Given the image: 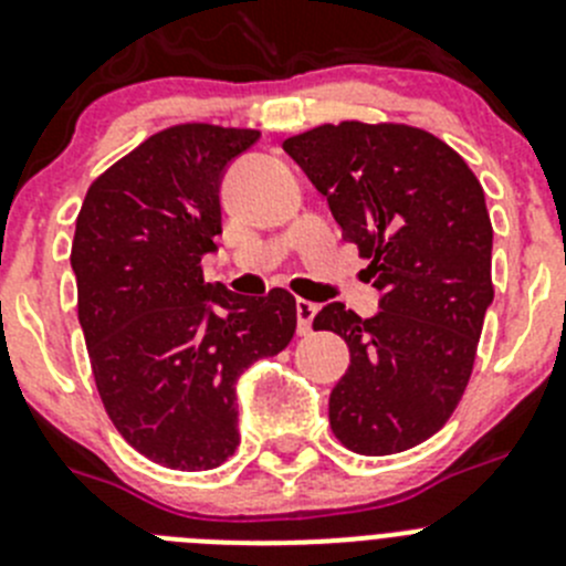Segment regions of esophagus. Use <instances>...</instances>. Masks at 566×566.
Wrapping results in <instances>:
<instances>
[{
  "instance_id": "esophagus-1",
  "label": "esophagus",
  "mask_w": 566,
  "mask_h": 566,
  "mask_svg": "<svg viewBox=\"0 0 566 566\" xmlns=\"http://www.w3.org/2000/svg\"><path fill=\"white\" fill-rule=\"evenodd\" d=\"M314 314H317V305L308 303V300H297V334L308 336L311 323H314Z\"/></svg>"
}]
</instances>
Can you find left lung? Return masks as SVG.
<instances>
[{
    "instance_id": "1",
    "label": "left lung",
    "mask_w": 566,
    "mask_h": 566,
    "mask_svg": "<svg viewBox=\"0 0 566 566\" xmlns=\"http://www.w3.org/2000/svg\"><path fill=\"white\" fill-rule=\"evenodd\" d=\"M283 151L328 199L381 292L370 319L342 303L314 317V331L350 350L331 429L356 454L407 452L458 409L494 300L483 185L443 139L403 123H325Z\"/></svg>"
}]
</instances>
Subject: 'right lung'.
<instances>
[{
  "label": "right lung",
  "mask_w": 566,
  "mask_h": 566,
  "mask_svg": "<svg viewBox=\"0 0 566 566\" xmlns=\"http://www.w3.org/2000/svg\"><path fill=\"white\" fill-rule=\"evenodd\" d=\"M258 137L165 128L97 176L77 212L70 261L97 392L126 443L168 469L232 458L238 376L297 328L286 289L238 297L201 272L221 232V176Z\"/></svg>",
  "instance_id": "obj_1"
}]
</instances>
